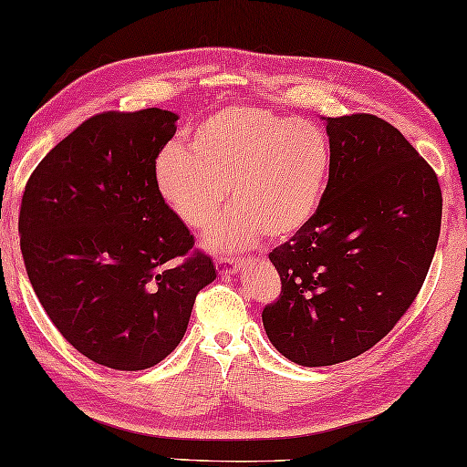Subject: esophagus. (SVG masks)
Instances as JSON below:
<instances>
[{
    "label": "esophagus",
    "mask_w": 467,
    "mask_h": 467,
    "mask_svg": "<svg viewBox=\"0 0 467 467\" xmlns=\"http://www.w3.org/2000/svg\"><path fill=\"white\" fill-rule=\"evenodd\" d=\"M214 265L221 275H234V273H239L243 267V263L239 259H228V257H218Z\"/></svg>",
    "instance_id": "1"
}]
</instances>
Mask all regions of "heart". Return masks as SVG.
<instances>
[{"label":"heart","mask_w":467,"mask_h":467,"mask_svg":"<svg viewBox=\"0 0 467 467\" xmlns=\"http://www.w3.org/2000/svg\"><path fill=\"white\" fill-rule=\"evenodd\" d=\"M327 171L330 143L316 123L259 107H226L190 131L188 148L160 151L153 184L192 231L216 221L231 186L234 206L206 243L236 251L259 243L263 233L283 241L304 231L322 202Z\"/></svg>","instance_id":"heart-1"}]
</instances>
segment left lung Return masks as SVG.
<instances>
[{
    "label": "left lung",
    "instance_id": "left-lung-1",
    "mask_svg": "<svg viewBox=\"0 0 467 467\" xmlns=\"http://www.w3.org/2000/svg\"><path fill=\"white\" fill-rule=\"evenodd\" d=\"M330 176L314 221L269 254L281 296L263 309L275 348L332 367L380 342L413 304L441 228L431 166L385 119L322 117Z\"/></svg>",
    "mask_w": 467,
    "mask_h": 467
}]
</instances>
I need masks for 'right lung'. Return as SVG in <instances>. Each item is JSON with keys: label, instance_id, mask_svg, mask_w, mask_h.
<instances>
[{"label": "right lung", "instance_id": "obj_1", "mask_svg": "<svg viewBox=\"0 0 467 467\" xmlns=\"http://www.w3.org/2000/svg\"><path fill=\"white\" fill-rule=\"evenodd\" d=\"M163 109L100 113L50 150L27 180L20 246L58 332L97 364L143 370L182 342L213 259L153 184L176 133Z\"/></svg>", "mask_w": 467, "mask_h": 467}]
</instances>
